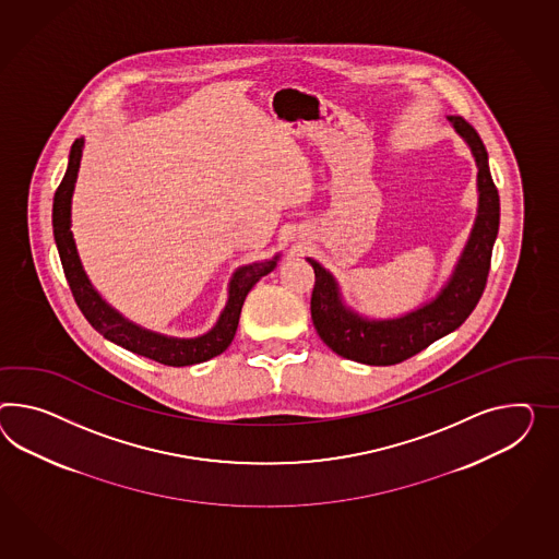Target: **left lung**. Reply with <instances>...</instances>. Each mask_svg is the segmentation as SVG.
Returning a JSON list of instances; mask_svg holds the SVG:
<instances>
[{"label": "left lung", "instance_id": "obj_1", "mask_svg": "<svg viewBox=\"0 0 559 559\" xmlns=\"http://www.w3.org/2000/svg\"><path fill=\"white\" fill-rule=\"evenodd\" d=\"M448 121L473 152L478 168V211L459 263L436 298L400 318L371 320L346 308L334 275L308 258L316 273L312 322L320 338L341 357L374 367L397 365L459 329L485 292L501 218L499 190L488 168L487 147L476 129L459 115H448Z\"/></svg>", "mask_w": 559, "mask_h": 559}]
</instances>
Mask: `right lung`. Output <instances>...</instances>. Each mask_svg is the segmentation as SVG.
Wrapping results in <instances>:
<instances>
[{"mask_svg":"<svg viewBox=\"0 0 559 559\" xmlns=\"http://www.w3.org/2000/svg\"><path fill=\"white\" fill-rule=\"evenodd\" d=\"M85 140H74L69 156V168L57 188L55 204H52V229H55V241H57L58 255L62 261V270L67 275V282L71 286L72 296L81 312L88 320V324L103 334L107 341L128 348L140 357L152 358L168 367H187L204 362L209 358L216 357L227 350L237 326L239 316L243 308L245 298L251 292V287L258 284L263 275L273 272L280 255L259 263H249L239 267L233 273L229 282V300L225 310L218 316L215 326L206 334L197 338H174L164 336L158 332L142 329L128 318L119 314L107 301L103 300L99 292L88 282L81 258L76 253V245L72 239L71 230V202L74 192V182L81 168V156H83Z\"/></svg>","mask_w":559,"mask_h":559,"instance_id":"obj_1","label":"right lung"}]
</instances>
